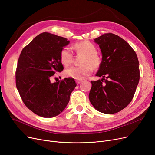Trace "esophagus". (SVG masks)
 <instances>
[{
  "instance_id": "esophagus-1",
  "label": "esophagus",
  "mask_w": 155,
  "mask_h": 155,
  "mask_svg": "<svg viewBox=\"0 0 155 155\" xmlns=\"http://www.w3.org/2000/svg\"><path fill=\"white\" fill-rule=\"evenodd\" d=\"M81 81H82L81 80H76V82L77 84H79L81 83Z\"/></svg>"
}]
</instances>
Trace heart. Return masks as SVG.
Instances as JSON below:
<instances>
[{
	"instance_id": "heart-1",
	"label": "heart",
	"mask_w": 155,
	"mask_h": 155,
	"mask_svg": "<svg viewBox=\"0 0 155 155\" xmlns=\"http://www.w3.org/2000/svg\"><path fill=\"white\" fill-rule=\"evenodd\" d=\"M78 55H83L81 64L82 65L76 67L72 66L64 71L65 76L78 80H82L89 76L93 71V68L97 69L101 64V58L97 53V48L94 45L88 41H83L76 43L74 45ZM61 63L68 66L74 60L72 51L69 47H64L60 53Z\"/></svg>"
}]
</instances>
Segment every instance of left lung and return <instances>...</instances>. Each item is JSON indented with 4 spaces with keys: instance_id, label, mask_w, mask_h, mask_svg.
Segmentation results:
<instances>
[{
    "instance_id": "left-lung-1",
    "label": "left lung",
    "mask_w": 155,
    "mask_h": 155,
    "mask_svg": "<svg viewBox=\"0 0 155 155\" xmlns=\"http://www.w3.org/2000/svg\"><path fill=\"white\" fill-rule=\"evenodd\" d=\"M94 40L102 54L96 76L103 78L91 81L89 99L98 111L115 114L134 97L140 77L138 58L129 44L115 34L105 33Z\"/></svg>"
}]
</instances>
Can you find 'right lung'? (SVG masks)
Instances as JSON below:
<instances>
[{
  "mask_svg": "<svg viewBox=\"0 0 155 155\" xmlns=\"http://www.w3.org/2000/svg\"><path fill=\"white\" fill-rule=\"evenodd\" d=\"M69 41L47 32L36 37L21 51L16 71V84L21 99L35 114L51 118L64 111L76 86L74 79L51 83L63 71L60 53Z\"/></svg>",
  "mask_w": 155,
  "mask_h": 155,
  "instance_id": "right-lung-1",
  "label": "right lung"
}]
</instances>
